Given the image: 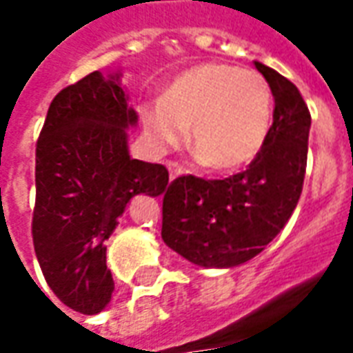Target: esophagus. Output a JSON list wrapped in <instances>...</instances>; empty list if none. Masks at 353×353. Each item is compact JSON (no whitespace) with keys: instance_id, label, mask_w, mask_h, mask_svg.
<instances>
[{"instance_id":"esophagus-1","label":"esophagus","mask_w":353,"mask_h":353,"mask_svg":"<svg viewBox=\"0 0 353 353\" xmlns=\"http://www.w3.org/2000/svg\"><path fill=\"white\" fill-rule=\"evenodd\" d=\"M166 166H168L170 179H176V177H179L181 174H183V168H181V166H179L177 162H168Z\"/></svg>"}]
</instances>
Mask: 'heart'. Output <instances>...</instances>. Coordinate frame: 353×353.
Returning <instances> with one entry per match:
<instances>
[{
	"instance_id": "1",
	"label": "heart",
	"mask_w": 353,
	"mask_h": 353,
	"mask_svg": "<svg viewBox=\"0 0 353 353\" xmlns=\"http://www.w3.org/2000/svg\"><path fill=\"white\" fill-rule=\"evenodd\" d=\"M191 126L199 159L217 172L248 166L272 126V90L257 72L206 62L185 70L143 109V128L157 151L181 143Z\"/></svg>"
}]
</instances>
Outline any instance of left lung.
I'll use <instances>...</instances> for the list:
<instances>
[{"mask_svg": "<svg viewBox=\"0 0 353 353\" xmlns=\"http://www.w3.org/2000/svg\"><path fill=\"white\" fill-rule=\"evenodd\" d=\"M274 96L270 134L250 168L227 179L181 176L164 191L162 240L204 268H232L259 255L285 227L303 192L310 111L299 88L255 62Z\"/></svg>", "mask_w": 353, "mask_h": 353, "instance_id": "obj_1", "label": "left lung"}]
</instances>
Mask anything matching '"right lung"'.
I'll return each instance as SVG.
<instances>
[{"mask_svg": "<svg viewBox=\"0 0 353 353\" xmlns=\"http://www.w3.org/2000/svg\"><path fill=\"white\" fill-rule=\"evenodd\" d=\"M121 70L92 72L52 100L35 147L32 232L43 276L72 310L98 314L111 301L108 240L136 194L168 187L162 164L132 159L126 130L138 113Z\"/></svg>", "mask_w": 353, "mask_h": 353, "instance_id": "1", "label": "right lung"}]
</instances>
